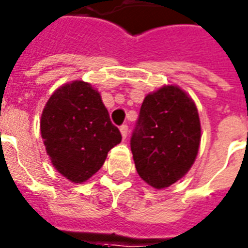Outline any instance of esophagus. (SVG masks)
<instances>
[{
	"mask_svg": "<svg viewBox=\"0 0 248 248\" xmlns=\"http://www.w3.org/2000/svg\"><path fill=\"white\" fill-rule=\"evenodd\" d=\"M120 131H121V135H122V138L124 139L127 138V132H128L127 124H122V126L120 127Z\"/></svg>",
	"mask_w": 248,
	"mask_h": 248,
	"instance_id": "obj_1",
	"label": "esophagus"
}]
</instances>
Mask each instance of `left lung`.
Listing matches in <instances>:
<instances>
[{
  "mask_svg": "<svg viewBox=\"0 0 248 248\" xmlns=\"http://www.w3.org/2000/svg\"><path fill=\"white\" fill-rule=\"evenodd\" d=\"M201 124L196 104L177 85L145 96L131 138L139 176L156 190L185 177L199 153Z\"/></svg>",
  "mask_w": 248,
  "mask_h": 248,
  "instance_id": "obj_1",
  "label": "left lung"
}]
</instances>
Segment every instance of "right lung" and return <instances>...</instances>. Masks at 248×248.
<instances>
[{
	"label": "right lung",
	"mask_w": 248,
	"mask_h": 248,
	"mask_svg": "<svg viewBox=\"0 0 248 248\" xmlns=\"http://www.w3.org/2000/svg\"><path fill=\"white\" fill-rule=\"evenodd\" d=\"M40 134L54 168L74 183L94 176L122 140L99 92L82 80L54 90L42 112Z\"/></svg>",
	"instance_id": "add662e5"
}]
</instances>
